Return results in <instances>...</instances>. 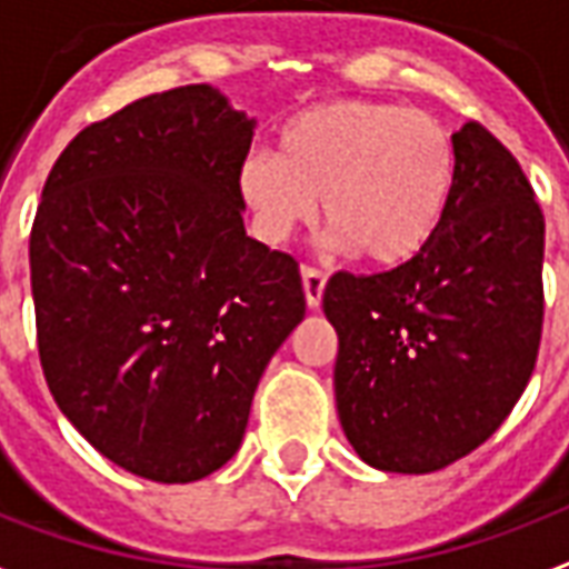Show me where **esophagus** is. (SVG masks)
Segmentation results:
<instances>
[{
  "label": "esophagus",
  "instance_id": "34e87169",
  "mask_svg": "<svg viewBox=\"0 0 569 569\" xmlns=\"http://www.w3.org/2000/svg\"><path fill=\"white\" fill-rule=\"evenodd\" d=\"M325 269L302 267V290H306V306L318 309L321 306V293H325Z\"/></svg>",
  "mask_w": 569,
  "mask_h": 569
}]
</instances>
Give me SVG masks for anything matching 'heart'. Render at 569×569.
<instances>
[{
    "instance_id": "obj_1",
    "label": "heart",
    "mask_w": 569,
    "mask_h": 569,
    "mask_svg": "<svg viewBox=\"0 0 569 569\" xmlns=\"http://www.w3.org/2000/svg\"><path fill=\"white\" fill-rule=\"evenodd\" d=\"M455 176L451 132L433 114L342 99L288 120L279 153L248 157L239 188L269 242H288L312 223L315 199H325L333 242L391 269L433 242Z\"/></svg>"
}]
</instances>
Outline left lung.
Masks as SVG:
<instances>
[{"instance_id": "8db88e82", "label": "left lung", "mask_w": 569, "mask_h": 569, "mask_svg": "<svg viewBox=\"0 0 569 569\" xmlns=\"http://www.w3.org/2000/svg\"><path fill=\"white\" fill-rule=\"evenodd\" d=\"M451 142L458 176L433 242L403 267L333 272L325 288L339 421L385 472H433L479 449L540 351V202L482 123H463Z\"/></svg>"}]
</instances>
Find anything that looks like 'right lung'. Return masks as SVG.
<instances>
[{"label":"right lung","mask_w":569,"mask_h":569,"mask_svg":"<svg viewBox=\"0 0 569 569\" xmlns=\"http://www.w3.org/2000/svg\"><path fill=\"white\" fill-rule=\"evenodd\" d=\"M254 120L209 84L136 99L66 144L29 233L44 381L74 430L151 482H197L244 437L306 315L300 263L244 233Z\"/></svg>","instance_id":"obj_1"}]
</instances>
